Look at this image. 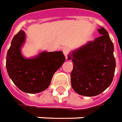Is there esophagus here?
<instances>
[{"label": "esophagus", "mask_w": 122, "mask_h": 122, "mask_svg": "<svg viewBox=\"0 0 122 122\" xmlns=\"http://www.w3.org/2000/svg\"><path fill=\"white\" fill-rule=\"evenodd\" d=\"M62 51L63 53H64V54L65 55V57H66V59L68 60V54H69V52H70V50H69V48H64L62 49Z\"/></svg>", "instance_id": "obj_1"}]
</instances>
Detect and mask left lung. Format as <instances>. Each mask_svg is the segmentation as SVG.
<instances>
[{"label": "left lung", "mask_w": 122, "mask_h": 122, "mask_svg": "<svg viewBox=\"0 0 122 122\" xmlns=\"http://www.w3.org/2000/svg\"><path fill=\"white\" fill-rule=\"evenodd\" d=\"M92 41L72 51L68 60L73 62L71 85L76 93L87 97L104 91L112 82L116 68L113 44L103 27Z\"/></svg>", "instance_id": "1"}]
</instances>
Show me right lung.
Here are the masks:
<instances>
[{
  "instance_id": "1",
  "label": "right lung",
  "mask_w": 122,
  "mask_h": 122,
  "mask_svg": "<svg viewBox=\"0 0 122 122\" xmlns=\"http://www.w3.org/2000/svg\"><path fill=\"white\" fill-rule=\"evenodd\" d=\"M25 37V33L21 30L12 40L6 54V71L21 91L37 93L49 86L54 74L64 62L65 56L61 51H44L34 58H26L21 51Z\"/></svg>"
}]
</instances>
